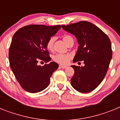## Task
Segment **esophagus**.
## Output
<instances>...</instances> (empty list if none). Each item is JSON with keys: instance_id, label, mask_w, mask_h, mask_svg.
Segmentation results:
<instances>
[{"instance_id": "obj_1", "label": "esophagus", "mask_w": 120, "mask_h": 120, "mask_svg": "<svg viewBox=\"0 0 120 120\" xmlns=\"http://www.w3.org/2000/svg\"><path fill=\"white\" fill-rule=\"evenodd\" d=\"M59 67L61 68H66L67 67V66H66V65H59Z\"/></svg>"}]
</instances>
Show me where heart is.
<instances>
[{"mask_svg":"<svg viewBox=\"0 0 120 120\" xmlns=\"http://www.w3.org/2000/svg\"><path fill=\"white\" fill-rule=\"evenodd\" d=\"M62 39L68 45H69L72 43H74V39L71 36L69 35H64ZM55 41V37H51L48 39L46 43V47L48 50L53 51ZM71 58V55L70 54H56L53 56V60L57 63L65 65L69 62Z\"/></svg>","mask_w":120,"mask_h":120,"instance_id":"heart-1","label":"heart"}]
</instances>
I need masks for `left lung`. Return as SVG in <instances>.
<instances>
[{
  "label": "left lung",
  "instance_id": "8db88e82",
  "mask_svg": "<svg viewBox=\"0 0 120 120\" xmlns=\"http://www.w3.org/2000/svg\"><path fill=\"white\" fill-rule=\"evenodd\" d=\"M64 30L75 35L79 44L73 62L83 61L85 66L71 65L75 74L71 85L80 93L92 91L105 77L112 58L111 40L105 33L86 21L62 25Z\"/></svg>",
  "mask_w": 120,
  "mask_h": 120
}]
</instances>
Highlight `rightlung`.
<instances>
[{"label":"right lung","instance_id":"obj_1","mask_svg":"<svg viewBox=\"0 0 120 120\" xmlns=\"http://www.w3.org/2000/svg\"><path fill=\"white\" fill-rule=\"evenodd\" d=\"M61 27V25L30 24L19 29L14 35L9 50V64L16 79L26 91L38 93L49 85L58 64L55 62L47 64L51 58L46 43ZM39 61L46 64L38 66Z\"/></svg>","mask_w":120,"mask_h":120}]
</instances>
